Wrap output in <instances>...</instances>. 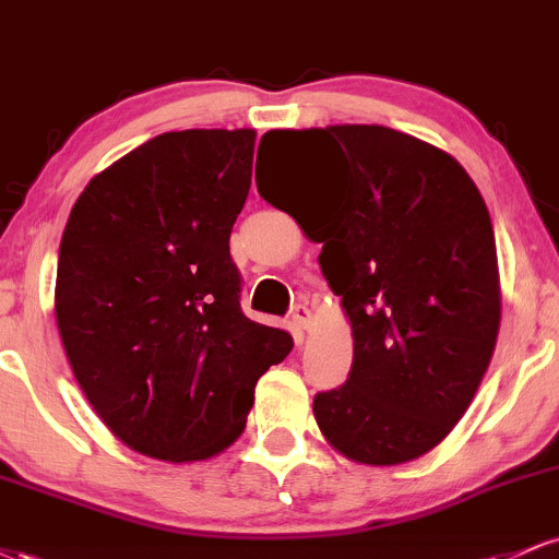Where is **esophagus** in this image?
Instances as JSON below:
<instances>
[{"label": "esophagus", "mask_w": 559, "mask_h": 559, "mask_svg": "<svg viewBox=\"0 0 559 559\" xmlns=\"http://www.w3.org/2000/svg\"><path fill=\"white\" fill-rule=\"evenodd\" d=\"M292 320H294V323H297V329L307 331L312 325V310L307 305H297L292 310Z\"/></svg>", "instance_id": "obj_1"}]
</instances>
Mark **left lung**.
<instances>
[{"label": "left lung", "mask_w": 559, "mask_h": 559, "mask_svg": "<svg viewBox=\"0 0 559 559\" xmlns=\"http://www.w3.org/2000/svg\"><path fill=\"white\" fill-rule=\"evenodd\" d=\"M278 133L323 163L318 189L288 215L323 243L320 271L355 338L344 386L312 402L320 433L360 465L418 460L471 407L497 346L502 294L484 197L452 155L394 128ZM258 191L278 207L273 189Z\"/></svg>", "instance_id": "8db88e82"}]
</instances>
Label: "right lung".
Wrapping results in <instances>:
<instances>
[{
    "mask_svg": "<svg viewBox=\"0 0 559 559\" xmlns=\"http://www.w3.org/2000/svg\"><path fill=\"white\" fill-rule=\"evenodd\" d=\"M252 128L155 136L88 181L60 241L55 318L94 413L131 447L199 463L239 439L292 336L241 312L230 228Z\"/></svg>",
    "mask_w": 559,
    "mask_h": 559,
    "instance_id": "add662e5",
    "label": "right lung"
}]
</instances>
